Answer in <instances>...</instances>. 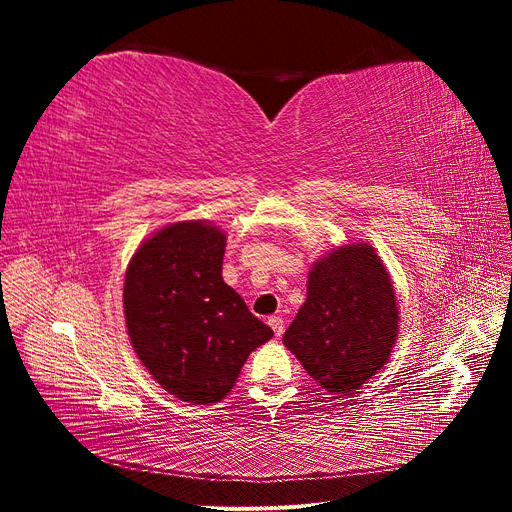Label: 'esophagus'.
Instances as JSON below:
<instances>
[{
	"label": "esophagus",
	"instance_id": "34e87169",
	"mask_svg": "<svg viewBox=\"0 0 512 512\" xmlns=\"http://www.w3.org/2000/svg\"><path fill=\"white\" fill-rule=\"evenodd\" d=\"M269 324H271V329H273V333L277 335V337H280L282 333H284V318H280V316H271L269 318Z\"/></svg>",
	"mask_w": 512,
	"mask_h": 512
}]
</instances>
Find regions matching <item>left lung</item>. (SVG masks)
Here are the masks:
<instances>
[{"label":"left lung","mask_w":512,"mask_h":512,"mask_svg":"<svg viewBox=\"0 0 512 512\" xmlns=\"http://www.w3.org/2000/svg\"><path fill=\"white\" fill-rule=\"evenodd\" d=\"M374 247H337L309 271L307 299L284 333L286 348L329 393H346L389 361L399 316Z\"/></svg>","instance_id":"1"}]
</instances>
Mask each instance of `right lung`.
Wrapping results in <instances>:
<instances>
[{
	"label": "right lung",
	"mask_w": 512,
	"mask_h": 512,
	"mask_svg": "<svg viewBox=\"0 0 512 512\" xmlns=\"http://www.w3.org/2000/svg\"><path fill=\"white\" fill-rule=\"evenodd\" d=\"M224 250V232L207 222L166 226L138 247L123 284L138 359L190 404L220 401L250 352L273 335L222 280Z\"/></svg>",
	"instance_id": "obj_1"
}]
</instances>
